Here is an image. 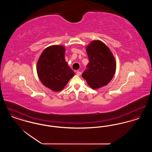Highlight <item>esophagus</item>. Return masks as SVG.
<instances>
[{"label":"esophagus","mask_w":152,"mask_h":152,"mask_svg":"<svg viewBox=\"0 0 152 152\" xmlns=\"http://www.w3.org/2000/svg\"><path fill=\"white\" fill-rule=\"evenodd\" d=\"M76 75H78V76H80L81 75V72H80L79 71H76Z\"/></svg>","instance_id":"1"}]
</instances>
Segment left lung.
Segmentation results:
<instances>
[{"mask_svg":"<svg viewBox=\"0 0 152 152\" xmlns=\"http://www.w3.org/2000/svg\"><path fill=\"white\" fill-rule=\"evenodd\" d=\"M89 58L82 77L92 89L107 85L116 72L115 58L108 47L101 41L94 40L86 48Z\"/></svg>","mask_w":152,"mask_h":152,"instance_id":"8db88e82","label":"left lung"}]
</instances>
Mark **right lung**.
Here are the masks:
<instances>
[{
  "mask_svg": "<svg viewBox=\"0 0 152 152\" xmlns=\"http://www.w3.org/2000/svg\"><path fill=\"white\" fill-rule=\"evenodd\" d=\"M65 48L52 45L45 48L37 63L38 77L45 87L58 92L63 89L75 73L65 61Z\"/></svg>",
  "mask_w": 152,
  "mask_h": 152,
  "instance_id": "1",
  "label": "right lung"
}]
</instances>
